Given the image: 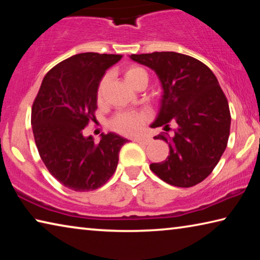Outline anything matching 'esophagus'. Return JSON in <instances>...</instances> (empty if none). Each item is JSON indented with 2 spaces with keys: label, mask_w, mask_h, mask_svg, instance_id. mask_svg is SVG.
Masks as SVG:
<instances>
[{
  "label": "esophagus",
  "mask_w": 260,
  "mask_h": 260,
  "mask_svg": "<svg viewBox=\"0 0 260 260\" xmlns=\"http://www.w3.org/2000/svg\"><path fill=\"white\" fill-rule=\"evenodd\" d=\"M135 142H138V143H140V144H150L151 142H152V140L150 139V138H147V136H142V138H136L135 140Z\"/></svg>",
  "instance_id": "esophagus-1"
}]
</instances>
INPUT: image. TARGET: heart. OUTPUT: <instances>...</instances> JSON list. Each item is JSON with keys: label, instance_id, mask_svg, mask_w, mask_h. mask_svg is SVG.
<instances>
[{"label": "heart", "instance_id": "heart-1", "mask_svg": "<svg viewBox=\"0 0 260 260\" xmlns=\"http://www.w3.org/2000/svg\"><path fill=\"white\" fill-rule=\"evenodd\" d=\"M125 80L134 87L139 81L148 82V74L142 68L131 67L124 73ZM109 77L105 76L101 80L98 89V99L101 100L108 85ZM149 120V113L146 111H125L118 113L111 120V127L117 132L125 135H135L141 132Z\"/></svg>", "mask_w": 260, "mask_h": 260}]
</instances>
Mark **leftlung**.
Segmentation results:
<instances>
[{
    "instance_id": "1",
    "label": "left lung",
    "mask_w": 260,
    "mask_h": 260,
    "mask_svg": "<svg viewBox=\"0 0 260 260\" xmlns=\"http://www.w3.org/2000/svg\"><path fill=\"white\" fill-rule=\"evenodd\" d=\"M129 58L155 71L160 81V107L150 127H175L171 140L155 136L169 143L170 155L150 164V170L175 187L202 182L218 164L230 138V107L217 78L199 59L174 51Z\"/></svg>"
}]
</instances>
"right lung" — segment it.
Wrapping results in <instances>:
<instances>
[{"instance_id": "right-lung-1", "label": "right lung", "mask_w": 260, "mask_h": 260, "mask_svg": "<svg viewBox=\"0 0 260 260\" xmlns=\"http://www.w3.org/2000/svg\"><path fill=\"white\" fill-rule=\"evenodd\" d=\"M121 55L82 52L60 61L43 78L32 107V129L50 174L76 191L98 189L112 177L127 139L110 132L100 143L82 129L98 109V89L105 71Z\"/></svg>"}]
</instances>
